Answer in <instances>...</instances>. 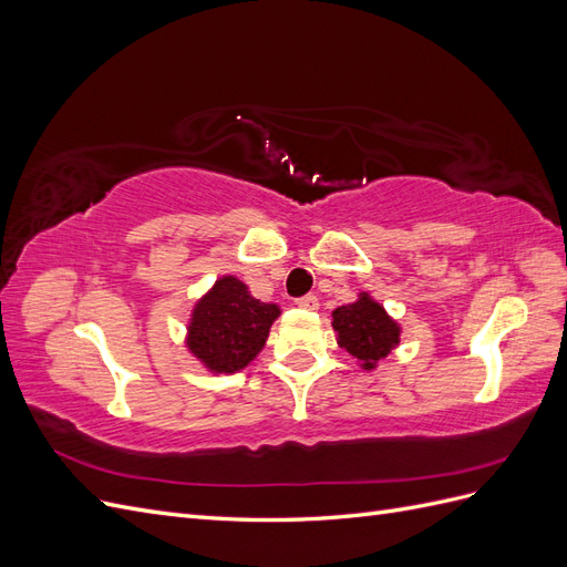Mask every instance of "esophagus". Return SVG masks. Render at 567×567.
<instances>
[{
  "mask_svg": "<svg viewBox=\"0 0 567 567\" xmlns=\"http://www.w3.org/2000/svg\"><path fill=\"white\" fill-rule=\"evenodd\" d=\"M296 305L300 307V310H307V312H315V310H319V300H317V296H302V298H298V300H296Z\"/></svg>",
  "mask_w": 567,
  "mask_h": 567,
  "instance_id": "1",
  "label": "esophagus"
}]
</instances>
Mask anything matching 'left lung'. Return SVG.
I'll return each mask as SVG.
<instances>
[{
  "label": "left lung",
  "mask_w": 567,
  "mask_h": 567,
  "mask_svg": "<svg viewBox=\"0 0 567 567\" xmlns=\"http://www.w3.org/2000/svg\"><path fill=\"white\" fill-rule=\"evenodd\" d=\"M331 317L338 346L367 371H373L381 359L400 346V323L369 293H359L354 302L336 307Z\"/></svg>",
  "instance_id": "obj_1"
}]
</instances>
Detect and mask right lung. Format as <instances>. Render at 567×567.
<instances>
[{
	"instance_id": "right-lung-1",
	"label": "right lung",
	"mask_w": 567,
	"mask_h": 567,
	"mask_svg": "<svg viewBox=\"0 0 567 567\" xmlns=\"http://www.w3.org/2000/svg\"><path fill=\"white\" fill-rule=\"evenodd\" d=\"M281 307L250 296L231 274L196 300L186 326V350L210 373H236L262 352Z\"/></svg>"
}]
</instances>
